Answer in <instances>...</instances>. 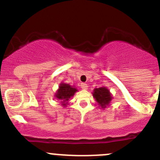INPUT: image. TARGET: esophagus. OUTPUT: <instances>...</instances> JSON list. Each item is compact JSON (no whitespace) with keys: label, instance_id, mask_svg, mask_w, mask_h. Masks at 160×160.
Masks as SVG:
<instances>
[{"label":"esophagus","instance_id":"obj_1","mask_svg":"<svg viewBox=\"0 0 160 160\" xmlns=\"http://www.w3.org/2000/svg\"><path fill=\"white\" fill-rule=\"evenodd\" d=\"M80 87H81V88L83 90H87V89H88V84H87V83H81V84H80Z\"/></svg>","mask_w":160,"mask_h":160}]
</instances>
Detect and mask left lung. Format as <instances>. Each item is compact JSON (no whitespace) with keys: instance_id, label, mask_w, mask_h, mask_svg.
<instances>
[{"instance_id":"1","label":"left lung","mask_w":160,"mask_h":160,"mask_svg":"<svg viewBox=\"0 0 160 160\" xmlns=\"http://www.w3.org/2000/svg\"><path fill=\"white\" fill-rule=\"evenodd\" d=\"M93 96L96 99L97 102L103 108H105L106 105H108L110 103L111 98H112L110 92L106 88H96V89L93 90Z\"/></svg>"}]
</instances>
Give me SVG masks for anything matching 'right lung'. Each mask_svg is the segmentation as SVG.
<instances>
[{
    "label": "right lung",
    "mask_w": 160,
    "mask_h": 160,
    "mask_svg": "<svg viewBox=\"0 0 160 160\" xmlns=\"http://www.w3.org/2000/svg\"><path fill=\"white\" fill-rule=\"evenodd\" d=\"M77 90L76 88H73L67 83H61L59 86V89L56 93V97L59 101H61L62 105L65 106L67 104L66 103H67L71 97L73 96Z\"/></svg>",
    "instance_id": "1"
}]
</instances>
